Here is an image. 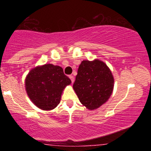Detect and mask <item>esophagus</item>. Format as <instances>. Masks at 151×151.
<instances>
[{"label":"esophagus","instance_id":"obj_1","mask_svg":"<svg viewBox=\"0 0 151 151\" xmlns=\"http://www.w3.org/2000/svg\"><path fill=\"white\" fill-rule=\"evenodd\" d=\"M70 78L71 81H72V82L74 83V78L73 76H72V75H70Z\"/></svg>","mask_w":151,"mask_h":151}]
</instances>
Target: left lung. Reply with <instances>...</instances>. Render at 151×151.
<instances>
[{
	"label": "left lung",
	"mask_w": 151,
	"mask_h": 151,
	"mask_svg": "<svg viewBox=\"0 0 151 151\" xmlns=\"http://www.w3.org/2000/svg\"><path fill=\"white\" fill-rule=\"evenodd\" d=\"M111 71L101 60H83L73 84L79 101L89 110H95L109 100L114 90Z\"/></svg>",
	"instance_id": "left-lung-1"
}]
</instances>
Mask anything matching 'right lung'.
I'll return each mask as SVG.
<instances>
[{"label":"right lung","instance_id":"add662e5","mask_svg":"<svg viewBox=\"0 0 151 151\" xmlns=\"http://www.w3.org/2000/svg\"><path fill=\"white\" fill-rule=\"evenodd\" d=\"M71 83L61 67L45 64L29 72L25 77V86L27 96L36 106L50 111L60 104L62 91Z\"/></svg>","mask_w":151,"mask_h":151}]
</instances>
